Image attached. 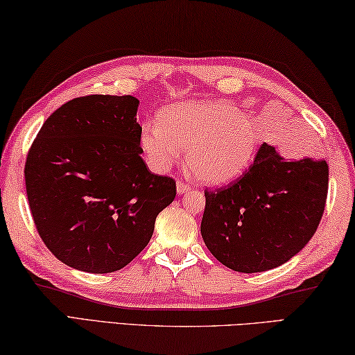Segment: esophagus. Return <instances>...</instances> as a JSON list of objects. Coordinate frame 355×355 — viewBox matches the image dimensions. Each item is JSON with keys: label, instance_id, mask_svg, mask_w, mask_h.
Masks as SVG:
<instances>
[{"label": "esophagus", "instance_id": "1", "mask_svg": "<svg viewBox=\"0 0 355 355\" xmlns=\"http://www.w3.org/2000/svg\"><path fill=\"white\" fill-rule=\"evenodd\" d=\"M176 190H178V195H182V193H185V191L190 190V185L179 181V182L176 184Z\"/></svg>", "mask_w": 355, "mask_h": 355}]
</instances>
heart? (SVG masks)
I'll return each mask as SVG.
<instances>
[{"mask_svg": "<svg viewBox=\"0 0 355 355\" xmlns=\"http://www.w3.org/2000/svg\"><path fill=\"white\" fill-rule=\"evenodd\" d=\"M139 143L154 171H168L187 148V165L204 184L232 182L250 170L260 139L256 120L229 101L190 99L145 123Z\"/></svg>", "mask_w": 355, "mask_h": 355, "instance_id": "heart-1", "label": "heart"}]
</instances>
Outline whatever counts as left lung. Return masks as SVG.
<instances>
[{
    "instance_id": "8db88e82",
    "label": "left lung",
    "mask_w": 355,
    "mask_h": 355,
    "mask_svg": "<svg viewBox=\"0 0 355 355\" xmlns=\"http://www.w3.org/2000/svg\"><path fill=\"white\" fill-rule=\"evenodd\" d=\"M329 187L326 160H287L263 143L243 176L206 190L201 235L214 257L240 272L281 266L313 237Z\"/></svg>"
}]
</instances>
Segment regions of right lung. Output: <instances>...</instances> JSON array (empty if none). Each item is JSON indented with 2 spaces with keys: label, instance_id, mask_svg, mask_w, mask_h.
I'll return each instance as SVG.
<instances>
[{
  "label": "right lung",
  "instance_id": "1",
  "mask_svg": "<svg viewBox=\"0 0 355 355\" xmlns=\"http://www.w3.org/2000/svg\"><path fill=\"white\" fill-rule=\"evenodd\" d=\"M139 99L74 98L53 112L31 146L24 181L46 248L74 270L112 272L145 250L176 182L146 168Z\"/></svg>",
  "mask_w": 355,
  "mask_h": 355
}]
</instances>
